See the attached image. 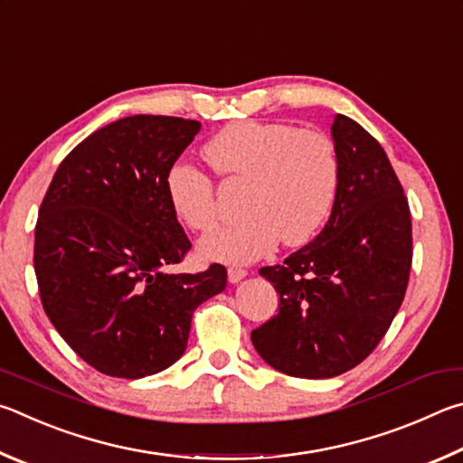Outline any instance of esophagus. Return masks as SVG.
Returning <instances> with one entry per match:
<instances>
[{"label": "esophagus", "mask_w": 463, "mask_h": 463, "mask_svg": "<svg viewBox=\"0 0 463 463\" xmlns=\"http://www.w3.org/2000/svg\"><path fill=\"white\" fill-rule=\"evenodd\" d=\"M246 277H248V270L238 269V266H232V269L227 270V279H230V282H240V280H244Z\"/></svg>", "instance_id": "esophagus-1"}]
</instances>
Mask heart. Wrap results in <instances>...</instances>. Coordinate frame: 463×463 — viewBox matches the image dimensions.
<instances>
[{"mask_svg":"<svg viewBox=\"0 0 463 463\" xmlns=\"http://www.w3.org/2000/svg\"><path fill=\"white\" fill-rule=\"evenodd\" d=\"M203 156L227 181H246V217L211 233L201 252L211 260L248 264L270 254L279 240L303 246L317 236L334 207L339 165L326 134L282 121L244 119L225 126L203 146ZM165 189L175 215L193 232L219 222L213 181L189 162L166 170Z\"/></svg>","mask_w":463,"mask_h":463,"instance_id":"1","label":"heart"}]
</instances>
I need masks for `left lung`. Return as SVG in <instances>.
Returning a JSON list of instances; mask_svg holds the SVG:
<instances>
[{
	"label": "left lung",
	"mask_w": 463,
	"mask_h": 463,
	"mask_svg": "<svg viewBox=\"0 0 463 463\" xmlns=\"http://www.w3.org/2000/svg\"><path fill=\"white\" fill-rule=\"evenodd\" d=\"M331 134L339 184L326 227L260 269L279 313L252 331V344L295 378H334L366 360L401 309L412 262L409 201L383 146L342 113Z\"/></svg>",
	"instance_id": "8db88e82"
}]
</instances>
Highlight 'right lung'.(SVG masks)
Wrapping results in <instances>:
<instances>
[{"label":"right lung","instance_id":"1","mask_svg":"<svg viewBox=\"0 0 463 463\" xmlns=\"http://www.w3.org/2000/svg\"><path fill=\"white\" fill-rule=\"evenodd\" d=\"M201 124L129 116L97 129L61 162L38 211L40 301L77 355L101 374L144 378L181 358L194 309L227 270L170 274L191 241L165 176Z\"/></svg>","mask_w":463,"mask_h":463}]
</instances>
